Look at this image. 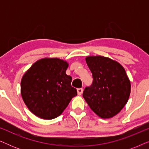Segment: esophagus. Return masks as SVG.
<instances>
[{
	"label": "esophagus",
	"mask_w": 149,
	"mask_h": 149,
	"mask_svg": "<svg viewBox=\"0 0 149 149\" xmlns=\"http://www.w3.org/2000/svg\"><path fill=\"white\" fill-rule=\"evenodd\" d=\"M83 89L82 88H79L77 89V93H78V95H81L83 93Z\"/></svg>",
	"instance_id": "esophagus-1"
}]
</instances>
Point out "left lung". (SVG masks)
I'll return each instance as SVG.
<instances>
[{
  "label": "left lung",
  "mask_w": 149,
  "mask_h": 149,
  "mask_svg": "<svg viewBox=\"0 0 149 149\" xmlns=\"http://www.w3.org/2000/svg\"><path fill=\"white\" fill-rule=\"evenodd\" d=\"M85 60L93 80L90 87H85L83 96L100 117H113L125 107L131 92V83L125 69L107 57L87 56Z\"/></svg>",
  "instance_id": "obj_1"
}]
</instances>
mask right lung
I'll list each match as a JSON object with an SVG mask.
<instances>
[{
	"label": "right lung",
	"instance_id": "add662e5",
	"mask_svg": "<svg viewBox=\"0 0 149 149\" xmlns=\"http://www.w3.org/2000/svg\"><path fill=\"white\" fill-rule=\"evenodd\" d=\"M66 61L45 58L36 61L21 80V95L28 109L43 119L58 117L68 107L77 89L66 74Z\"/></svg>",
	"mask_w": 149,
	"mask_h": 149
}]
</instances>
